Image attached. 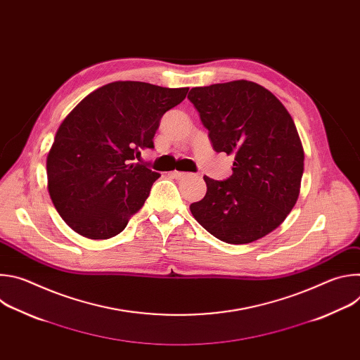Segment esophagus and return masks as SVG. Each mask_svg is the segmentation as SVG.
I'll use <instances>...</instances> for the list:
<instances>
[{"label": "esophagus", "instance_id": "34e87169", "mask_svg": "<svg viewBox=\"0 0 360 360\" xmlns=\"http://www.w3.org/2000/svg\"><path fill=\"white\" fill-rule=\"evenodd\" d=\"M171 175H172L175 179H184L185 176H188L186 172H179V171H174V172H171Z\"/></svg>", "mask_w": 360, "mask_h": 360}]
</instances>
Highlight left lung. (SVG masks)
Returning <instances> with one entry per match:
<instances>
[{
	"label": "left lung",
	"instance_id": "obj_1",
	"mask_svg": "<svg viewBox=\"0 0 360 360\" xmlns=\"http://www.w3.org/2000/svg\"><path fill=\"white\" fill-rule=\"evenodd\" d=\"M188 99L212 148L235 157L228 179L203 176L207 195L191 203L193 218L226 243L264 238L299 196L304 155L292 117L271 91L245 79L192 88Z\"/></svg>",
	"mask_w": 360,
	"mask_h": 360
}]
</instances>
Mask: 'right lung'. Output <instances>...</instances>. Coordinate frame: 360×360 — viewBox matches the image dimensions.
<instances>
[{
  "mask_svg": "<svg viewBox=\"0 0 360 360\" xmlns=\"http://www.w3.org/2000/svg\"><path fill=\"white\" fill-rule=\"evenodd\" d=\"M189 88L118 81L85 96L60 125L46 157L48 192L79 235L108 239L125 229L161 175L132 164L153 149L162 115Z\"/></svg>",
  "mask_w": 360,
  "mask_h": 360,
  "instance_id": "1",
  "label": "right lung"
}]
</instances>
